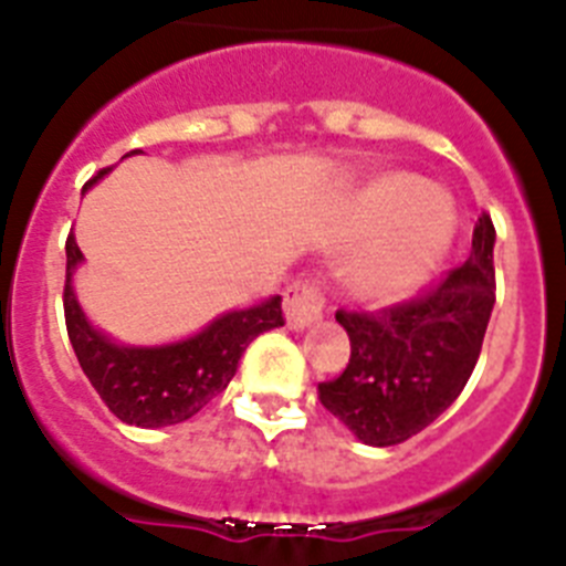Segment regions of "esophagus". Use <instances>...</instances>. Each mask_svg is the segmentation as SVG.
Segmentation results:
<instances>
[{
	"mask_svg": "<svg viewBox=\"0 0 566 566\" xmlns=\"http://www.w3.org/2000/svg\"><path fill=\"white\" fill-rule=\"evenodd\" d=\"M286 319L292 328H306L308 323H317L326 312V297L323 289L314 280H297L286 289Z\"/></svg>",
	"mask_w": 566,
	"mask_h": 566,
	"instance_id": "34e87169",
	"label": "esophagus"
}]
</instances>
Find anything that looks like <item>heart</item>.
I'll return each mask as SVG.
<instances>
[{"instance_id":"b5f03b06","label":"heart","mask_w":566,"mask_h":566,"mask_svg":"<svg viewBox=\"0 0 566 566\" xmlns=\"http://www.w3.org/2000/svg\"><path fill=\"white\" fill-rule=\"evenodd\" d=\"M348 229L368 238L352 263V286L371 303H391L437 269L457 232V207L417 175L382 172L354 195Z\"/></svg>"}]
</instances>
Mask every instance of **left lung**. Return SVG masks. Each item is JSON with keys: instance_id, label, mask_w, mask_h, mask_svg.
Returning <instances> with one entry per match:
<instances>
[{"instance_id": "left-lung-1", "label": "left lung", "mask_w": 566, "mask_h": 566, "mask_svg": "<svg viewBox=\"0 0 566 566\" xmlns=\"http://www.w3.org/2000/svg\"><path fill=\"white\" fill-rule=\"evenodd\" d=\"M493 243L496 229L482 212L470 258L437 283L377 312L339 308L352 357L317 385V397L359 442L388 448L417 437L462 394L496 303Z\"/></svg>"}]
</instances>
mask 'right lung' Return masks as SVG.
I'll return each mask as SVG.
<instances>
[{
    "mask_svg": "<svg viewBox=\"0 0 566 566\" xmlns=\"http://www.w3.org/2000/svg\"><path fill=\"white\" fill-rule=\"evenodd\" d=\"M135 153V149H133ZM107 169L93 175L84 189L102 178ZM67 274H64V323L78 365L98 391L102 402L115 417L138 428H164L187 422L207 408L238 371V359L258 334L286 323L280 297L260 306L229 312L201 334L164 348H124L90 328L76 294L70 289V274L82 260L76 238L67 234Z\"/></svg>",
    "mask_w": 566,
    "mask_h": 566,
    "instance_id": "right-lung-1",
    "label": "right lung"
}]
</instances>
